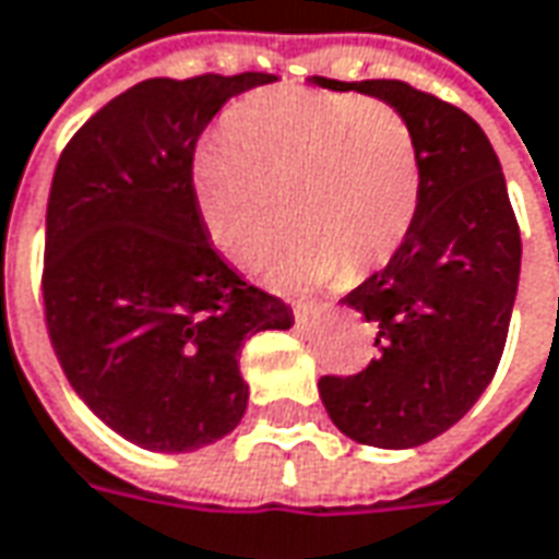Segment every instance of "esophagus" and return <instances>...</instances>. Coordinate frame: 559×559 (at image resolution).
I'll return each mask as SVG.
<instances>
[{"label":"esophagus","mask_w":559,"mask_h":559,"mask_svg":"<svg viewBox=\"0 0 559 559\" xmlns=\"http://www.w3.org/2000/svg\"><path fill=\"white\" fill-rule=\"evenodd\" d=\"M292 313H295V320L301 326H317V323H323L330 317V308L326 305H295Z\"/></svg>","instance_id":"obj_1"}]
</instances>
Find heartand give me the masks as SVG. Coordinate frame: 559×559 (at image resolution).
I'll return each mask as SVG.
<instances>
[{
    "mask_svg": "<svg viewBox=\"0 0 559 559\" xmlns=\"http://www.w3.org/2000/svg\"><path fill=\"white\" fill-rule=\"evenodd\" d=\"M192 195L207 239L239 267L283 214L261 273L273 289H313L404 246L419 211L417 142L379 98L276 86L226 111L221 142L192 162Z\"/></svg>",
    "mask_w": 559,
    "mask_h": 559,
    "instance_id": "1",
    "label": "heart"
}]
</instances>
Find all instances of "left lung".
I'll use <instances>...</instances> for the list:
<instances>
[{
    "mask_svg": "<svg viewBox=\"0 0 559 559\" xmlns=\"http://www.w3.org/2000/svg\"><path fill=\"white\" fill-rule=\"evenodd\" d=\"M407 120L419 155V211L392 261L342 305L373 323L379 357L355 376H323L335 426L360 444L417 448L479 401L501 364L520 286V226L483 127L404 80L342 83Z\"/></svg>",
    "mask_w": 559,
    "mask_h": 559,
    "instance_id": "left-lung-1",
    "label": "left lung"
}]
</instances>
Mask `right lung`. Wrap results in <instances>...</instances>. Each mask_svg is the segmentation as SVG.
Segmentation results:
<instances>
[{"instance_id": "1", "label": "right lung", "mask_w": 559, "mask_h": 559, "mask_svg": "<svg viewBox=\"0 0 559 559\" xmlns=\"http://www.w3.org/2000/svg\"><path fill=\"white\" fill-rule=\"evenodd\" d=\"M273 80H142L86 120L55 167L43 261L55 357L83 404L145 451L229 436L248 407L246 338L295 323L214 251L192 195L204 127Z\"/></svg>"}]
</instances>
